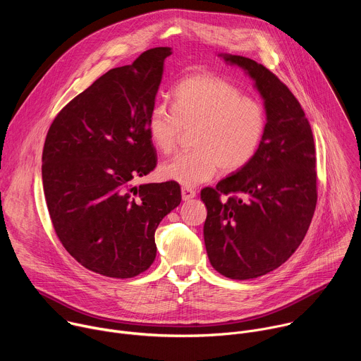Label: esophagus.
<instances>
[{
    "label": "esophagus",
    "instance_id": "1",
    "mask_svg": "<svg viewBox=\"0 0 361 361\" xmlns=\"http://www.w3.org/2000/svg\"><path fill=\"white\" fill-rule=\"evenodd\" d=\"M181 197H183L184 201L191 200V198L195 197V190L188 187V185H184V187H181Z\"/></svg>",
    "mask_w": 361,
    "mask_h": 361
}]
</instances>
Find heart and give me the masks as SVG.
<instances>
[{
  "label": "heart",
  "mask_w": 361,
  "mask_h": 361,
  "mask_svg": "<svg viewBox=\"0 0 361 361\" xmlns=\"http://www.w3.org/2000/svg\"><path fill=\"white\" fill-rule=\"evenodd\" d=\"M173 107L154 106L145 120L151 144L171 154L184 131H190V151L160 167V174L184 185L210 180L217 169L235 173L259 152L267 117L260 101L247 97L234 84L210 75L184 77L173 91Z\"/></svg>",
  "instance_id": "1"
}]
</instances>
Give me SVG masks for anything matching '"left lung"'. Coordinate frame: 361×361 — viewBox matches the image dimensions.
<instances>
[{"label": "left lung", "mask_w": 361, "mask_h": 361, "mask_svg": "<svg viewBox=\"0 0 361 361\" xmlns=\"http://www.w3.org/2000/svg\"><path fill=\"white\" fill-rule=\"evenodd\" d=\"M224 59L255 80L267 127L244 169L201 190L207 207L204 243L220 274L248 280L286 263L310 227L317 204L316 147L298 99L276 74L241 56Z\"/></svg>", "instance_id": "8db88e82"}]
</instances>
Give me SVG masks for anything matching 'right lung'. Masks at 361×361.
<instances>
[{"label":"right lung","instance_id":"obj_1","mask_svg":"<svg viewBox=\"0 0 361 361\" xmlns=\"http://www.w3.org/2000/svg\"><path fill=\"white\" fill-rule=\"evenodd\" d=\"M169 47L144 51L73 98L51 123L42 149L48 213L64 248L85 269L131 279L156 259L154 234L181 201L176 181L133 185L157 166L145 120Z\"/></svg>","mask_w":361,"mask_h":361}]
</instances>
